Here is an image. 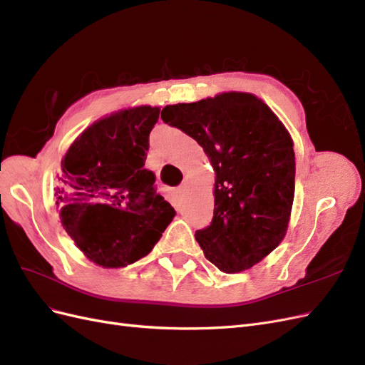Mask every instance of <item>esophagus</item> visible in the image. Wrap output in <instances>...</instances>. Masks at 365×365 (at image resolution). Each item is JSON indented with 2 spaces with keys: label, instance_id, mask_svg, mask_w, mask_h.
<instances>
[{
  "label": "esophagus",
  "instance_id": "esophagus-1",
  "mask_svg": "<svg viewBox=\"0 0 365 365\" xmlns=\"http://www.w3.org/2000/svg\"><path fill=\"white\" fill-rule=\"evenodd\" d=\"M185 190H187V185H185V184H182V185H180V187H178V189H176V193H178V195H182Z\"/></svg>",
  "mask_w": 365,
  "mask_h": 365
}]
</instances>
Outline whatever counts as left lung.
I'll return each mask as SVG.
<instances>
[{
  "label": "left lung",
  "instance_id": "obj_1",
  "mask_svg": "<svg viewBox=\"0 0 365 365\" xmlns=\"http://www.w3.org/2000/svg\"><path fill=\"white\" fill-rule=\"evenodd\" d=\"M161 118L196 140L216 173L213 220L195 233L205 257L227 274L250 269L280 245L289 227V130L262 98L240 91L168 105Z\"/></svg>",
  "mask_w": 365,
  "mask_h": 365
}]
</instances>
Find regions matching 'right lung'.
<instances>
[{
    "instance_id": "add662e5",
    "label": "right lung",
    "mask_w": 365,
    "mask_h": 365,
    "mask_svg": "<svg viewBox=\"0 0 365 365\" xmlns=\"http://www.w3.org/2000/svg\"><path fill=\"white\" fill-rule=\"evenodd\" d=\"M160 106L140 105L96 120L65 152L54 196L62 227L83 256L123 268L148 256L176 212L145 169Z\"/></svg>"
}]
</instances>
